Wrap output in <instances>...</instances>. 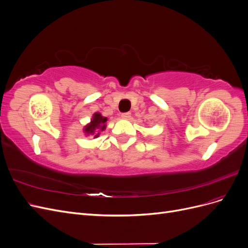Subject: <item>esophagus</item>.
Returning a JSON list of instances; mask_svg holds the SVG:
<instances>
[{"mask_svg":"<svg viewBox=\"0 0 248 248\" xmlns=\"http://www.w3.org/2000/svg\"><path fill=\"white\" fill-rule=\"evenodd\" d=\"M130 112L129 111H127V112H122V114H121V117L122 118H124V119H128L129 117H130Z\"/></svg>","mask_w":248,"mask_h":248,"instance_id":"esophagus-1","label":"esophagus"}]
</instances>
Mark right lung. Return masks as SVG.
Wrapping results in <instances>:
<instances>
[{
  "label": "right lung",
  "instance_id": "obj_1",
  "mask_svg": "<svg viewBox=\"0 0 248 248\" xmlns=\"http://www.w3.org/2000/svg\"><path fill=\"white\" fill-rule=\"evenodd\" d=\"M108 121V119L106 117H102L99 112H96V114L93 115V119L91 123H90L88 126H86L85 132L87 134H94L95 130L99 129V130H104L106 129V122ZM99 136V132L96 133L94 138H97Z\"/></svg>",
  "mask_w": 248,
  "mask_h": 248
}]
</instances>
